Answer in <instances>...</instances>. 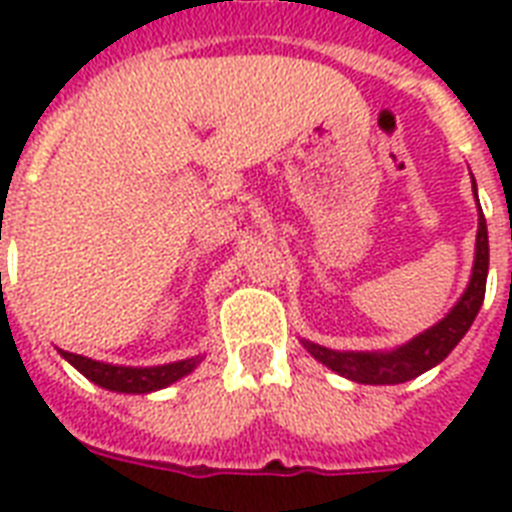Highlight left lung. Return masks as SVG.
Masks as SVG:
<instances>
[{
  "label": "left lung",
  "instance_id": "1",
  "mask_svg": "<svg viewBox=\"0 0 512 512\" xmlns=\"http://www.w3.org/2000/svg\"><path fill=\"white\" fill-rule=\"evenodd\" d=\"M473 193H476V180H473ZM486 273H489V233H486L484 212H478L476 260H473L468 289L436 327L425 329L422 335L406 345H398L396 350H332L308 340H303V345L316 361L361 385H398V382L414 380L422 372L441 364L452 353L454 345L465 337L484 305Z\"/></svg>",
  "mask_w": 512,
  "mask_h": 512
}]
</instances>
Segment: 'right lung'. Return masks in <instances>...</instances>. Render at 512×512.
<instances>
[{"label":"right lung","mask_w":512,"mask_h":512,"mask_svg":"<svg viewBox=\"0 0 512 512\" xmlns=\"http://www.w3.org/2000/svg\"><path fill=\"white\" fill-rule=\"evenodd\" d=\"M60 356L66 358L76 372H82L87 380H92L100 388L116 390V393H151V390H162L180 380V377H185V374H191L201 361V356H193L185 358V361L162 366H114L103 364V361H92L87 356H76V353H68V350H60Z\"/></svg>","instance_id":"add662e5"}]
</instances>
